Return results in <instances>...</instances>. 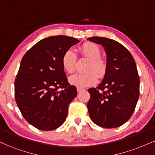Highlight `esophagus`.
Here are the masks:
<instances>
[{
  "label": "esophagus",
  "mask_w": 155,
  "mask_h": 155,
  "mask_svg": "<svg viewBox=\"0 0 155 155\" xmlns=\"http://www.w3.org/2000/svg\"><path fill=\"white\" fill-rule=\"evenodd\" d=\"M84 91L83 88H81V87H77V91H78V92H81V91Z\"/></svg>",
  "instance_id": "1"
}]
</instances>
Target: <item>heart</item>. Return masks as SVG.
<instances>
[{"label":"heart","mask_w":155,"mask_h":155,"mask_svg":"<svg viewBox=\"0 0 155 155\" xmlns=\"http://www.w3.org/2000/svg\"><path fill=\"white\" fill-rule=\"evenodd\" d=\"M80 51L84 57L88 58L90 62L85 73H76L69 78V82L72 85L79 87H88L94 85L98 81V76L103 78L106 73V62L101 58V51L98 45L92 42H85L80 47ZM76 54L71 49L66 51L62 55V68L68 73L74 71L76 64ZM97 74H96V73Z\"/></svg>","instance_id":"b5f03b06"}]
</instances>
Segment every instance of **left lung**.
<instances>
[{
    "instance_id": "left-lung-1",
    "label": "left lung",
    "mask_w": 155,
    "mask_h": 155,
    "mask_svg": "<svg viewBox=\"0 0 155 155\" xmlns=\"http://www.w3.org/2000/svg\"><path fill=\"white\" fill-rule=\"evenodd\" d=\"M87 40L102 46L107 56L104 80L97 87L87 90L89 116L99 127H118L131 118L139 99L136 62L129 50L115 40L98 37Z\"/></svg>"
}]
</instances>
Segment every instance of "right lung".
<instances>
[{"instance_id":"add662e5","label":"right lung","mask_w":155,"mask_h":155,"mask_svg":"<svg viewBox=\"0 0 155 155\" xmlns=\"http://www.w3.org/2000/svg\"><path fill=\"white\" fill-rule=\"evenodd\" d=\"M79 41L67 36L49 37L23 57L15 80V99L24 118L38 129L54 130L65 121L69 104L78 93L69 84L61 60Z\"/></svg>"}]
</instances>
